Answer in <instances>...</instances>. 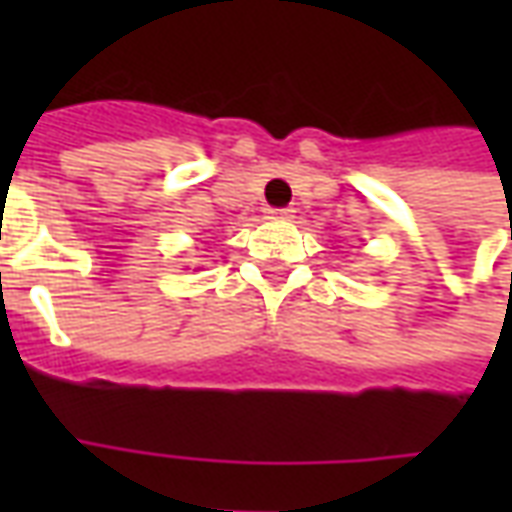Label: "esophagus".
<instances>
[{
    "mask_svg": "<svg viewBox=\"0 0 512 512\" xmlns=\"http://www.w3.org/2000/svg\"><path fill=\"white\" fill-rule=\"evenodd\" d=\"M293 208H268V216H274V219H290L293 216Z\"/></svg>",
    "mask_w": 512,
    "mask_h": 512,
    "instance_id": "34e87169",
    "label": "esophagus"
}]
</instances>
